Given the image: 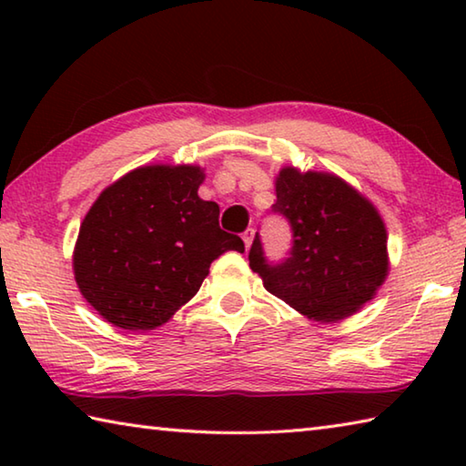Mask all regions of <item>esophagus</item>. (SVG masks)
Listing matches in <instances>:
<instances>
[{
  "label": "esophagus",
  "mask_w": 466,
  "mask_h": 466,
  "mask_svg": "<svg viewBox=\"0 0 466 466\" xmlns=\"http://www.w3.org/2000/svg\"><path fill=\"white\" fill-rule=\"evenodd\" d=\"M252 238H255V230H252V228H248V230L242 234V240H244V244H247V250L252 247Z\"/></svg>",
  "instance_id": "obj_1"
}]
</instances>
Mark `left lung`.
Returning a JSON list of instances; mask_svg holds the SVG:
<instances>
[{
  "mask_svg": "<svg viewBox=\"0 0 466 466\" xmlns=\"http://www.w3.org/2000/svg\"><path fill=\"white\" fill-rule=\"evenodd\" d=\"M273 211L294 232L289 258L269 265L258 236L250 269L265 289L302 317L339 322L374 299L389 278V232L376 205L341 177L325 170L283 167L275 177Z\"/></svg>",
  "mask_w": 466,
  "mask_h": 466,
  "instance_id": "obj_1",
  "label": "left lung"
}]
</instances>
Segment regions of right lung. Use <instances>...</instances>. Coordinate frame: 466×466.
Segmentation results:
<instances>
[{
    "instance_id": "right-lung-1",
    "label": "right lung",
    "mask_w": 466,
    "mask_h": 466,
    "mask_svg": "<svg viewBox=\"0 0 466 466\" xmlns=\"http://www.w3.org/2000/svg\"><path fill=\"white\" fill-rule=\"evenodd\" d=\"M197 164H147L98 195L74 247L77 289L116 329L154 330L199 291L226 250L244 252L203 201Z\"/></svg>"
}]
</instances>
